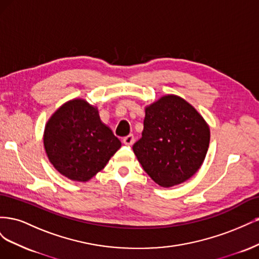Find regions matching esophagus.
<instances>
[{
    "instance_id": "obj_1",
    "label": "esophagus",
    "mask_w": 259,
    "mask_h": 259,
    "mask_svg": "<svg viewBox=\"0 0 259 259\" xmlns=\"http://www.w3.org/2000/svg\"><path fill=\"white\" fill-rule=\"evenodd\" d=\"M134 142H135V138H134V136H133V135H128V136H126V137L123 139L124 145H126V146H132L133 144H134Z\"/></svg>"
}]
</instances>
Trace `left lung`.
<instances>
[{
	"label": "left lung",
	"instance_id": "left-lung-1",
	"mask_svg": "<svg viewBox=\"0 0 259 259\" xmlns=\"http://www.w3.org/2000/svg\"><path fill=\"white\" fill-rule=\"evenodd\" d=\"M143 137L133 146L146 173L161 187L186 182L201 167L209 145L202 115L176 95L146 107Z\"/></svg>",
	"mask_w": 259,
	"mask_h": 259
}]
</instances>
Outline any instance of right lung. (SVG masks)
Here are the masks:
<instances>
[{
    "instance_id": "1",
    "label": "right lung",
    "mask_w": 259,
    "mask_h": 259,
    "mask_svg": "<svg viewBox=\"0 0 259 259\" xmlns=\"http://www.w3.org/2000/svg\"><path fill=\"white\" fill-rule=\"evenodd\" d=\"M43 140L53 166L83 183L103 169L121 148L119 138L100 121L97 108L84 99L62 105L46 123Z\"/></svg>"
}]
</instances>
